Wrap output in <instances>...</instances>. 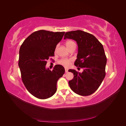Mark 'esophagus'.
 <instances>
[{
	"label": "esophagus",
	"instance_id": "34e87169",
	"mask_svg": "<svg viewBox=\"0 0 126 126\" xmlns=\"http://www.w3.org/2000/svg\"><path fill=\"white\" fill-rule=\"evenodd\" d=\"M68 72V70L66 68V69H65V72H66V73H67V72Z\"/></svg>",
	"mask_w": 126,
	"mask_h": 126
}]
</instances>
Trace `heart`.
<instances>
[{"mask_svg":"<svg viewBox=\"0 0 126 126\" xmlns=\"http://www.w3.org/2000/svg\"><path fill=\"white\" fill-rule=\"evenodd\" d=\"M75 44V43L73 41L68 40L66 43V45L67 47L68 48L71 45H72V44ZM71 62H72L71 59H68V58H63L59 60L58 63L59 64H61V65L65 67H68L69 66H70Z\"/></svg>","mask_w":126,"mask_h":126,"instance_id":"1","label":"heart"}]
</instances>
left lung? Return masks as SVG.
I'll list each match as a JSON object with an SVG mask.
<instances>
[{"label": "left lung", "instance_id": "8db88e82", "mask_svg": "<svg viewBox=\"0 0 126 126\" xmlns=\"http://www.w3.org/2000/svg\"><path fill=\"white\" fill-rule=\"evenodd\" d=\"M66 38L77 42L78 51L74 64L83 69L82 73L69 70L74 76L69 81V86L76 94L89 96L98 89L105 77L107 58L104 47L94 35L82 30L66 32L64 39Z\"/></svg>", "mask_w": 126, "mask_h": 126}]
</instances>
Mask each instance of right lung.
<instances>
[{
	"instance_id": "right-lung-1",
	"label": "right lung",
	"mask_w": 126,
	"mask_h": 126,
	"mask_svg": "<svg viewBox=\"0 0 126 126\" xmlns=\"http://www.w3.org/2000/svg\"><path fill=\"white\" fill-rule=\"evenodd\" d=\"M64 32L40 30L24 40L19 50L18 65L26 89L35 97L45 99L57 91V82L64 73V68L56 64L52 71L46 69L47 60L54 56L57 45Z\"/></svg>"
}]
</instances>
